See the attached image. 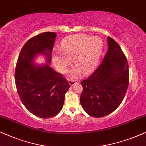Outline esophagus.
Masks as SVG:
<instances>
[{
  "instance_id": "obj_1",
  "label": "esophagus",
  "mask_w": 146,
  "mask_h": 146,
  "mask_svg": "<svg viewBox=\"0 0 146 146\" xmlns=\"http://www.w3.org/2000/svg\"><path fill=\"white\" fill-rule=\"evenodd\" d=\"M68 82H69V85H71V86H73V85H75V83H77L78 81H75V80H73V79H68Z\"/></svg>"
}]
</instances>
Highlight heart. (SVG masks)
Segmentation results:
<instances>
[{
    "label": "heart",
    "instance_id": "1",
    "mask_svg": "<svg viewBox=\"0 0 146 146\" xmlns=\"http://www.w3.org/2000/svg\"><path fill=\"white\" fill-rule=\"evenodd\" d=\"M104 49V42L99 36L75 35L68 36L61 42V48H55L53 59L56 67L66 73L74 61L72 77L92 73L99 65Z\"/></svg>",
    "mask_w": 146,
    "mask_h": 146
}]
</instances>
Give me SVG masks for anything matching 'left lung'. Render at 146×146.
I'll return each instance as SVG.
<instances>
[{"mask_svg": "<svg viewBox=\"0 0 146 146\" xmlns=\"http://www.w3.org/2000/svg\"><path fill=\"white\" fill-rule=\"evenodd\" d=\"M108 44L102 63L89 78L81 81V106L94 117H102L115 111L123 101L129 85V66L125 56L110 36Z\"/></svg>", "mask_w": 146, "mask_h": 146, "instance_id": "1", "label": "left lung"}]
</instances>
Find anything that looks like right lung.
<instances>
[{
  "label": "right lung",
  "instance_id": "right-lung-1",
  "mask_svg": "<svg viewBox=\"0 0 146 146\" xmlns=\"http://www.w3.org/2000/svg\"><path fill=\"white\" fill-rule=\"evenodd\" d=\"M57 36L45 32L29 39L23 46L15 70V83L21 102L33 115L40 118L57 115L63 108L65 95L70 88L61 73L50 67ZM43 55L46 63L36 64V57Z\"/></svg>",
  "mask_w": 146,
  "mask_h": 146
}]
</instances>
